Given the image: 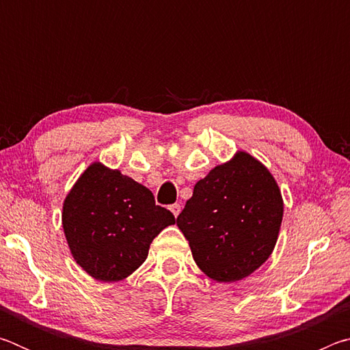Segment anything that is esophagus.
Segmentation results:
<instances>
[{
	"label": "esophagus",
	"instance_id": "34e87169",
	"mask_svg": "<svg viewBox=\"0 0 350 350\" xmlns=\"http://www.w3.org/2000/svg\"><path fill=\"white\" fill-rule=\"evenodd\" d=\"M170 210L174 215V217H177V216H179V213H180V205L179 204H173V205L170 206Z\"/></svg>",
	"mask_w": 350,
	"mask_h": 350
}]
</instances>
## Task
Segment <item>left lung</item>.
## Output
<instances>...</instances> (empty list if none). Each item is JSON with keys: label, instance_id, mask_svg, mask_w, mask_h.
<instances>
[{"label": "left lung", "instance_id": "8db88e82", "mask_svg": "<svg viewBox=\"0 0 350 350\" xmlns=\"http://www.w3.org/2000/svg\"><path fill=\"white\" fill-rule=\"evenodd\" d=\"M282 213L275 177L258 159L238 151L194 185L176 222L198 267L217 282H234L269 259Z\"/></svg>", "mask_w": 350, "mask_h": 350}]
</instances>
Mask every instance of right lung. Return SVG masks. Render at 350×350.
Here are the masks:
<instances>
[{
	"mask_svg": "<svg viewBox=\"0 0 350 350\" xmlns=\"http://www.w3.org/2000/svg\"><path fill=\"white\" fill-rule=\"evenodd\" d=\"M62 222L75 262L94 280L114 282L145 262L152 239L174 216L142 183L94 162L64 199Z\"/></svg>",
	"mask_w": 350,
	"mask_h": 350,
	"instance_id": "add662e5",
	"label": "right lung"
}]
</instances>
